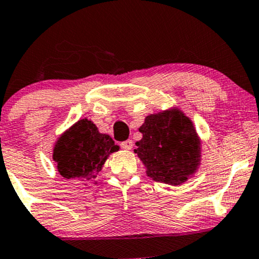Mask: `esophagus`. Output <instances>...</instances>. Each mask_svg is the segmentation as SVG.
<instances>
[{"instance_id":"esophagus-1","label":"esophagus","mask_w":259,"mask_h":259,"mask_svg":"<svg viewBox=\"0 0 259 259\" xmlns=\"http://www.w3.org/2000/svg\"><path fill=\"white\" fill-rule=\"evenodd\" d=\"M120 146H121V148H124V150H132L133 141L132 140H125V141L120 142Z\"/></svg>"}]
</instances>
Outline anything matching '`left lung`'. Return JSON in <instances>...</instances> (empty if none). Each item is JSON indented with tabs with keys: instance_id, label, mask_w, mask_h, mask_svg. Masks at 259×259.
Returning a JSON list of instances; mask_svg holds the SVG:
<instances>
[{
	"instance_id": "obj_1",
	"label": "left lung",
	"mask_w": 259,
	"mask_h": 259,
	"mask_svg": "<svg viewBox=\"0 0 259 259\" xmlns=\"http://www.w3.org/2000/svg\"><path fill=\"white\" fill-rule=\"evenodd\" d=\"M139 132L135 153L147 168V175L158 183L180 185L200 164V139L192 121L179 109L146 117Z\"/></svg>"
}]
</instances>
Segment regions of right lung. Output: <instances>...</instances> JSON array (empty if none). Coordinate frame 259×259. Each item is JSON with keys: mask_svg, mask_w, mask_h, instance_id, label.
<instances>
[{"mask_svg": "<svg viewBox=\"0 0 259 259\" xmlns=\"http://www.w3.org/2000/svg\"><path fill=\"white\" fill-rule=\"evenodd\" d=\"M119 150L112 138L81 119L58 139L53 150L57 170L65 179L90 181L97 177L109 154Z\"/></svg>", "mask_w": 259, "mask_h": 259, "instance_id": "add662e5", "label": "right lung"}]
</instances>
